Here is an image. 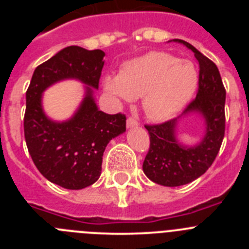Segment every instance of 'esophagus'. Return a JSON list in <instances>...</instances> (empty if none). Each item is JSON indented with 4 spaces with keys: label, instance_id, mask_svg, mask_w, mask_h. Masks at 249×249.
<instances>
[{
    "label": "esophagus",
    "instance_id": "34e87169",
    "mask_svg": "<svg viewBox=\"0 0 249 249\" xmlns=\"http://www.w3.org/2000/svg\"><path fill=\"white\" fill-rule=\"evenodd\" d=\"M127 127H128V128H133V127H138V122L135 120V118L128 117V118H127Z\"/></svg>",
    "mask_w": 249,
    "mask_h": 249
}]
</instances>
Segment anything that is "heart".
Wrapping results in <instances>:
<instances>
[{
  "instance_id": "heart-1",
  "label": "heart",
  "mask_w": 249,
  "mask_h": 249,
  "mask_svg": "<svg viewBox=\"0 0 249 249\" xmlns=\"http://www.w3.org/2000/svg\"><path fill=\"white\" fill-rule=\"evenodd\" d=\"M198 85V71L191 61L166 52H149L128 61L120 76L106 77L105 89L123 101L141 98L148 118L173 117L192 98Z\"/></svg>"
}]
</instances>
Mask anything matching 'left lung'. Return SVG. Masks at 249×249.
<instances>
[{
	"instance_id": "obj_1",
	"label": "left lung",
	"mask_w": 249,
	"mask_h": 249,
	"mask_svg": "<svg viewBox=\"0 0 249 249\" xmlns=\"http://www.w3.org/2000/svg\"><path fill=\"white\" fill-rule=\"evenodd\" d=\"M173 41L195 53L199 65V80L197 97L179 117L144 126L151 143L143 160V172L152 182L166 187L183 186L201 177L218 155L226 128V89L218 68L191 43L177 38ZM191 113L199 114L205 120V136L195 146H186L177 140L175 129L179 118Z\"/></svg>"
}]
</instances>
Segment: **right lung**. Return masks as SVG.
I'll list each match as a JSON object with an SVG mask.
<instances>
[{
    "label": "right lung",
    "instance_id": "right-lung-1",
    "mask_svg": "<svg viewBox=\"0 0 249 249\" xmlns=\"http://www.w3.org/2000/svg\"><path fill=\"white\" fill-rule=\"evenodd\" d=\"M105 52L68 46L35 70L26 92L25 138L35 166L50 182L82 190L97 181L102 157L112 138L126 132V116L100 111L93 97L98 89ZM63 79H77L85 97L67 121L51 120L42 107L43 92Z\"/></svg>",
    "mask_w": 249,
    "mask_h": 249
}]
</instances>
